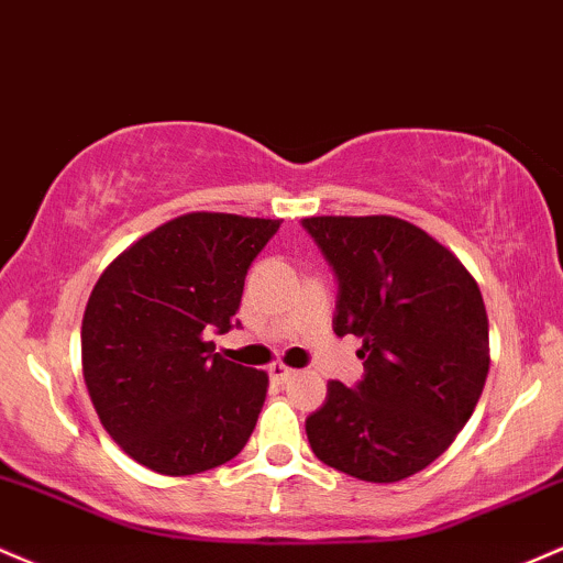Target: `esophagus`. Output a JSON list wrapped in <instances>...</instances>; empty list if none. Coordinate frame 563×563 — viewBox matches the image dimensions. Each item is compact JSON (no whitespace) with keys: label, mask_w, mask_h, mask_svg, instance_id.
Masks as SVG:
<instances>
[{"label":"esophagus","mask_w":563,"mask_h":563,"mask_svg":"<svg viewBox=\"0 0 563 563\" xmlns=\"http://www.w3.org/2000/svg\"><path fill=\"white\" fill-rule=\"evenodd\" d=\"M268 372H271V380H274V383H287L289 377L295 375L292 366H287L284 362H274V364H271Z\"/></svg>","instance_id":"obj_1"}]
</instances>
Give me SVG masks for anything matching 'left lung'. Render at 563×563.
<instances>
[{"mask_svg":"<svg viewBox=\"0 0 563 563\" xmlns=\"http://www.w3.org/2000/svg\"><path fill=\"white\" fill-rule=\"evenodd\" d=\"M338 276L334 332L364 340L356 388L327 383L306 420L316 457L394 484L450 450L489 372V321L471 271L431 233L394 214L302 220Z\"/></svg>","mask_w":563,"mask_h":563,"instance_id":"1","label":"left lung"}]
</instances>
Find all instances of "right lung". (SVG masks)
Masks as SVG:
<instances>
[{"label":"right lung","mask_w":563,"mask_h":563,"mask_svg":"<svg viewBox=\"0 0 563 563\" xmlns=\"http://www.w3.org/2000/svg\"><path fill=\"white\" fill-rule=\"evenodd\" d=\"M279 220L188 212L100 274L81 319V372L109 435L145 468L194 476L244 450L268 375L214 353L244 276Z\"/></svg>","instance_id":"obj_1"}]
</instances>
